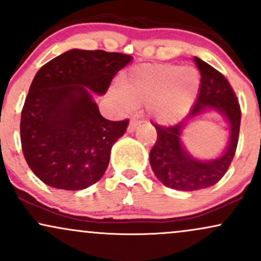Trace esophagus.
Listing matches in <instances>:
<instances>
[{
  "instance_id": "1",
  "label": "esophagus",
  "mask_w": 261,
  "mask_h": 261,
  "mask_svg": "<svg viewBox=\"0 0 261 261\" xmlns=\"http://www.w3.org/2000/svg\"><path fill=\"white\" fill-rule=\"evenodd\" d=\"M141 124L140 120H137V119H133V120L130 121V124H128L127 126V133H134L135 130H136L137 127H139V125Z\"/></svg>"
}]
</instances>
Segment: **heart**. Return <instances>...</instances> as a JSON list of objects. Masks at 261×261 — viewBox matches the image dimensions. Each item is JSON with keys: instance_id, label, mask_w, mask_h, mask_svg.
Wrapping results in <instances>:
<instances>
[{"instance_id": "b5f03b06", "label": "heart", "mask_w": 261, "mask_h": 261, "mask_svg": "<svg viewBox=\"0 0 261 261\" xmlns=\"http://www.w3.org/2000/svg\"><path fill=\"white\" fill-rule=\"evenodd\" d=\"M199 85V73L193 67L143 65L121 81V89L112 90L113 98L124 111L135 105H148L159 121H171L187 109Z\"/></svg>"}]
</instances>
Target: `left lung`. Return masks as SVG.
I'll return each mask as SVG.
<instances>
[{"instance_id":"1","label":"left lung","mask_w":261,"mask_h":261,"mask_svg":"<svg viewBox=\"0 0 261 261\" xmlns=\"http://www.w3.org/2000/svg\"><path fill=\"white\" fill-rule=\"evenodd\" d=\"M200 71L199 93L190 113L172 126L154 125L156 142L149 153L154 175L163 185L177 191H198L208 188L228 170L236 153L241 126V108L231 85L221 73L208 63L194 57ZM214 110L228 121L230 137L223 154L212 161H199L191 156L180 142L181 130L204 112Z\"/></svg>"}]
</instances>
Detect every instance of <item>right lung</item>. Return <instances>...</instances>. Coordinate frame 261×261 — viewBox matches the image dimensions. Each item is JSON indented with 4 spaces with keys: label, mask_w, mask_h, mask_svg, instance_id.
I'll use <instances>...</instances> for the list:
<instances>
[{
    "label": "right lung",
    "mask_w": 261,
    "mask_h": 261,
    "mask_svg": "<svg viewBox=\"0 0 261 261\" xmlns=\"http://www.w3.org/2000/svg\"><path fill=\"white\" fill-rule=\"evenodd\" d=\"M133 57L102 49H70L46 63L30 85L20 118L25 161L43 184L79 191L108 168L113 144L128 120L100 115L92 93L105 95Z\"/></svg>",
    "instance_id": "obj_1"
}]
</instances>
